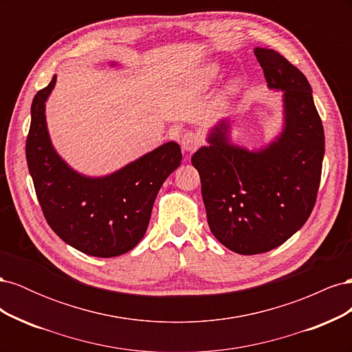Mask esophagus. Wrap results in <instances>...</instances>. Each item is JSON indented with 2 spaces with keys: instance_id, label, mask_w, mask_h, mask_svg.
Masks as SVG:
<instances>
[{
  "instance_id": "esophagus-1",
  "label": "esophagus",
  "mask_w": 352,
  "mask_h": 352,
  "mask_svg": "<svg viewBox=\"0 0 352 352\" xmlns=\"http://www.w3.org/2000/svg\"><path fill=\"white\" fill-rule=\"evenodd\" d=\"M180 145L185 153H192L201 145V136L195 132H185L180 136Z\"/></svg>"
}]
</instances>
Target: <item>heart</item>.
Instances as JSON below:
<instances>
[{
	"instance_id": "1",
	"label": "heart",
	"mask_w": 352,
	"mask_h": 352,
	"mask_svg": "<svg viewBox=\"0 0 352 352\" xmlns=\"http://www.w3.org/2000/svg\"><path fill=\"white\" fill-rule=\"evenodd\" d=\"M220 76V66L214 61H208L201 65L198 70L195 72L194 78L195 82L198 83V87L201 88H208L214 83ZM243 88V82L241 78H232L225 87V91H223V97L225 98H232L236 97V95L242 91Z\"/></svg>"
}]
</instances>
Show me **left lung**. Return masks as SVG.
Listing matches in <instances>:
<instances>
[{"instance_id":"8db88e82","label":"left lung","mask_w":352,"mask_h":352,"mask_svg":"<svg viewBox=\"0 0 352 352\" xmlns=\"http://www.w3.org/2000/svg\"><path fill=\"white\" fill-rule=\"evenodd\" d=\"M267 88L282 92V129L257 150L232 141L230 117L212 124L192 155L212 235L233 252L279 247L314 207L324 157V131L307 78L278 51L254 48Z\"/></svg>"}]
</instances>
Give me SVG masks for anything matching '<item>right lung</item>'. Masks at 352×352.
<instances>
[{
  "label": "right lung",
  "mask_w": 352,
  "mask_h": 352,
  "mask_svg": "<svg viewBox=\"0 0 352 352\" xmlns=\"http://www.w3.org/2000/svg\"><path fill=\"white\" fill-rule=\"evenodd\" d=\"M56 82L57 76L30 107L26 160L38 201L51 229L70 247L92 257H117L144 238L160 188L180 166V146L168 141L110 175L78 172L57 153L48 132L45 102Z\"/></svg>",
  "instance_id": "obj_1"
}]
</instances>
